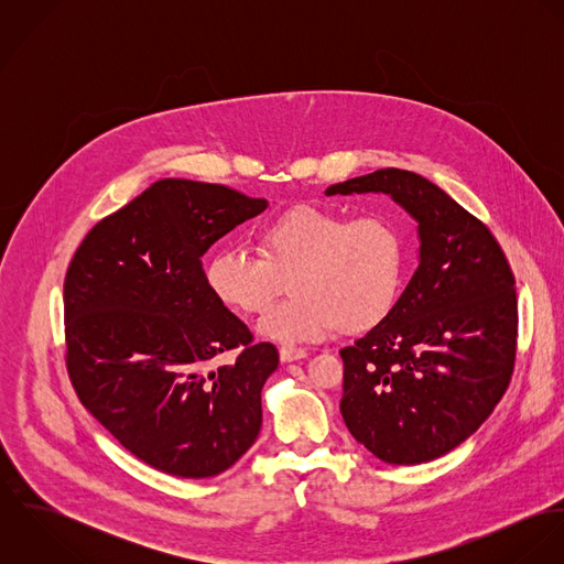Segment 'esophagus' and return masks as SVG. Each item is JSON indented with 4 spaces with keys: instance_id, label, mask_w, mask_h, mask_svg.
<instances>
[{
    "instance_id": "esophagus-1",
    "label": "esophagus",
    "mask_w": 564,
    "mask_h": 564,
    "mask_svg": "<svg viewBox=\"0 0 564 564\" xmlns=\"http://www.w3.org/2000/svg\"><path fill=\"white\" fill-rule=\"evenodd\" d=\"M306 356H308V351L302 349V347H295V345H284V347H280V360H282V362H295V360H302V358H306Z\"/></svg>"
}]
</instances>
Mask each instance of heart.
<instances>
[{"instance_id": "b5f03b06", "label": "heart", "mask_w": 564, "mask_h": 564, "mask_svg": "<svg viewBox=\"0 0 564 564\" xmlns=\"http://www.w3.org/2000/svg\"><path fill=\"white\" fill-rule=\"evenodd\" d=\"M260 253L230 245L206 264L210 293L232 311L262 313L291 278L293 297L273 306L258 334L278 343H315L382 322L398 302L403 241L378 215L351 219L323 206H295L260 230Z\"/></svg>"}]
</instances>
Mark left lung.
Masks as SVG:
<instances>
[{
	"label": "left lung",
	"mask_w": 564,
	"mask_h": 564,
	"mask_svg": "<svg viewBox=\"0 0 564 564\" xmlns=\"http://www.w3.org/2000/svg\"><path fill=\"white\" fill-rule=\"evenodd\" d=\"M354 193H384L416 221L419 264L391 313L340 349V414L380 460L430 463L465 443L508 389L514 278L482 221L423 175L380 169L325 188Z\"/></svg>",
	"instance_id": "obj_1"
}]
</instances>
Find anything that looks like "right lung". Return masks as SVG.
Returning a JSON list of instances; mask_svg holds the SVG:
<instances>
[{"mask_svg": "<svg viewBox=\"0 0 564 564\" xmlns=\"http://www.w3.org/2000/svg\"><path fill=\"white\" fill-rule=\"evenodd\" d=\"M269 206L221 184L154 182L101 219L65 278L67 369L84 408L137 458L177 478H213L253 445L271 343L208 289L202 256ZM240 349L230 366L207 362Z\"/></svg>", "mask_w": 564, "mask_h": 564, "instance_id": "add662e5", "label": "right lung"}]
</instances>
